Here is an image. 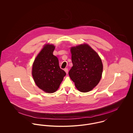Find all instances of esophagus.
<instances>
[{
    "label": "esophagus",
    "instance_id": "obj_1",
    "mask_svg": "<svg viewBox=\"0 0 133 133\" xmlns=\"http://www.w3.org/2000/svg\"><path fill=\"white\" fill-rule=\"evenodd\" d=\"M64 71L65 72V73L68 74V68H65V69H64Z\"/></svg>",
    "mask_w": 133,
    "mask_h": 133
}]
</instances>
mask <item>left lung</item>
<instances>
[{
  "mask_svg": "<svg viewBox=\"0 0 133 133\" xmlns=\"http://www.w3.org/2000/svg\"><path fill=\"white\" fill-rule=\"evenodd\" d=\"M73 66L69 75L81 92L92 90L99 82L103 65L98 54L89 45H79L71 49Z\"/></svg>",
  "mask_w": 133,
  "mask_h": 133,
  "instance_id": "left-lung-1",
  "label": "left lung"
}]
</instances>
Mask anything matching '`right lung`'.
Segmentation results:
<instances>
[{
	"mask_svg": "<svg viewBox=\"0 0 133 133\" xmlns=\"http://www.w3.org/2000/svg\"><path fill=\"white\" fill-rule=\"evenodd\" d=\"M55 46L46 44L35 58L32 76L36 84L43 91L52 93L56 91L66 73L60 68L59 60L53 55Z\"/></svg>",
	"mask_w": 133,
	"mask_h": 133,
	"instance_id": "right-lung-1",
	"label": "right lung"
}]
</instances>
